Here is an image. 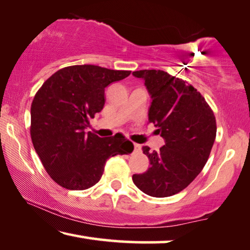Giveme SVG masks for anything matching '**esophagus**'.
I'll return each mask as SVG.
<instances>
[{
  "label": "esophagus",
  "instance_id": "1",
  "mask_svg": "<svg viewBox=\"0 0 250 250\" xmlns=\"http://www.w3.org/2000/svg\"><path fill=\"white\" fill-rule=\"evenodd\" d=\"M141 149V146H140V144H136V143H134V151L135 152H138Z\"/></svg>",
  "mask_w": 250,
  "mask_h": 250
}]
</instances>
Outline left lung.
I'll use <instances>...</instances> for the list:
<instances>
[{
    "label": "left lung",
    "instance_id": "left-lung-1",
    "mask_svg": "<svg viewBox=\"0 0 250 250\" xmlns=\"http://www.w3.org/2000/svg\"><path fill=\"white\" fill-rule=\"evenodd\" d=\"M133 76L144 79L152 98L148 122L165 142L159 152L143 146L151 165L143 174H134L133 182L151 197H171L186 189L206 165L216 140V117L202 95L184 80L155 69Z\"/></svg>",
    "mask_w": 250,
    "mask_h": 250
}]
</instances>
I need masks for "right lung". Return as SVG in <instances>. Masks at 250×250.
Listing matches in <instances>:
<instances>
[{"mask_svg": "<svg viewBox=\"0 0 250 250\" xmlns=\"http://www.w3.org/2000/svg\"><path fill=\"white\" fill-rule=\"evenodd\" d=\"M130 71L94 64L62 68L43 83L31 105V140L53 181L68 190H86L101 180L106 161L132 153L121 133L102 138L85 133L105 105V88Z\"/></svg>", "mask_w": 250, "mask_h": 250, "instance_id": "right-lung-1", "label": "right lung"}]
</instances>
